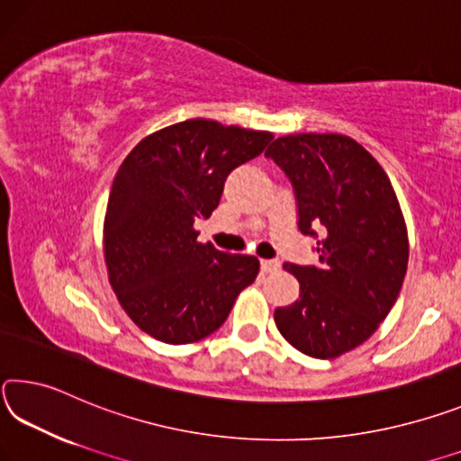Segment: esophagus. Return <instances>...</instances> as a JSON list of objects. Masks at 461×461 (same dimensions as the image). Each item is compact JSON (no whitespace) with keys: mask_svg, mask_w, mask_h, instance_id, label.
Masks as SVG:
<instances>
[{"mask_svg":"<svg viewBox=\"0 0 461 461\" xmlns=\"http://www.w3.org/2000/svg\"><path fill=\"white\" fill-rule=\"evenodd\" d=\"M280 269V261L277 259H263L261 261V271L263 274H274V271Z\"/></svg>","mask_w":461,"mask_h":461,"instance_id":"esophagus-1","label":"esophagus"}]
</instances>
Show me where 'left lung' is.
<instances>
[{"label":"left lung","mask_w":461,"mask_h":461,"mask_svg":"<svg viewBox=\"0 0 461 461\" xmlns=\"http://www.w3.org/2000/svg\"><path fill=\"white\" fill-rule=\"evenodd\" d=\"M266 157L290 179L298 229L316 239V266L285 263L300 296L276 308L285 341L316 359L339 357L374 335L394 306L409 239L380 163L343 134H290Z\"/></svg>","instance_id":"1"}]
</instances>
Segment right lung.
<instances>
[{
    "label": "right lung",
    "mask_w": 461,
    "mask_h": 461,
    "mask_svg": "<svg viewBox=\"0 0 461 461\" xmlns=\"http://www.w3.org/2000/svg\"><path fill=\"white\" fill-rule=\"evenodd\" d=\"M271 139L195 118L150 134L120 165L105 210V266L126 314L157 341L214 333L258 277V258L198 243L194 222L212 214L229 173Z\"/></svg>",
    "instance_id": "right-lung-1"
}]
</instances>
